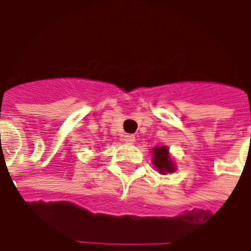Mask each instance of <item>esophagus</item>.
Instances as JSON below:
<instances>
[{
	"mask_svg": "<svg viewBox=\"0 0 251 251\" xmlns=\"http://www.w3.org/2000/svg\"><path fill=\"white\" fill-rule=\"evenodd\" d=\"M124 141L127 142V144H133V142H136V136L134 134H125L124 136Z\"/></svg>",
	"mask_w": 251,
	"mask_h": 251,
	"instance_id": "34e87169",
	"label": "esophagus"
}]
</instances>
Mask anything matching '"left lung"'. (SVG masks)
Returning a JSON list of instances; mask_svg holds the SVG:
<instances>
[{"label": "left lung", "instance_id": "obj_1", "mask_svg": "<svg viewBox=\"0 0 251 251\" xmlns=\"http://www.w3.org/2000/svg\"><path fill=\"white\" fill-rule=\"evenodd\" d=\"M153 164L154 167L160 171V174H171L175 171V164L174 161L171 160L168 153V148L165 147H160V148H154L153 149Z\"/></svg>", "mask_w": 251, "mask_h": 251}]
</instances>
